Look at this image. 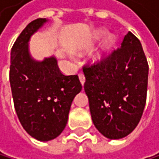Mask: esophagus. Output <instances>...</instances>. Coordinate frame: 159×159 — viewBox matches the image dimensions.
<instances>
[{
  "instance_id": "obj_1",
  "label": "esophagus",
  "mask_w": 159,
  "mask_h": 159,
  "mask_svg": "<svg viewBox=\"0 0 159 159\" xmlns=\"http://www.w3.org/2000/svg\"><path fill=\"white\" fill-rule=\"evenodd\" d=\"M79 79H80V82H81V84H82V85H84V83H85V80H86V78H85V75H84V73H82V72L79 73Z\"/></svg>"
}]
</instances>
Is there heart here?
<instances>
[{"label":"heart","instance_id":"heart-1","mask_svg":"<svg viewBox=\"0 0 159 159\" xmlns=\"http://www.w3.org/2000/svg\"><path fill=\"white\" fill-rule=\"evenodd\" d=\"M104 34H105V31H103V30H102V31H99V32H98V36H102V35H104ZM111 44H112V39L111 38V39H109L108 45H111Z\"/></svg>","mask_w":159,"mask_h":159}]
</instances>
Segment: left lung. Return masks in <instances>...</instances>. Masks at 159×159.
<instances>
[{"instance_id": "left-lung-1", "label": "left lung", "mask_w": 159, "mask_h": 159, "mask_svg": "<svg viewBox=\"0 0 159 159\" xmlns=\"http://www.w3.org/2000/svg\"><path fill=\"white\" fill-rule=\"evenodd\" d=\"M84 89L96 129L111 139L131 134L141 119L147 99L149 65L140 41L131 31L121 47L83 66Z\"/></svg>"}]
</instances>
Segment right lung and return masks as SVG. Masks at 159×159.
Segmentation results:
<instances>
[{"instance_id":"1","label":"right lung","mask_w":159,"mask_h":159,"mask_svg":"<svg viewBox=\"0 0 159 159\" xmlns=\"http://www.w3.org/2000/svg\"><path fill=\"white\" fill-rule=\"evenodd\" d=\"M47 20L29 23L11 48L9 82L17 112L24 129L40 141L57 137L65 129L74 96L82 84L78 75H65L54 57L31 59L27 42Z\"/></svg>"}]
</instances>
